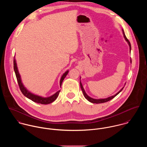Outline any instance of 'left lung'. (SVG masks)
Listing matches in <instances>:
<instances>
[{
  "label": "left lung",
  "instance_id": "1",
  "mask_svg": "<svg viewBox=\"0 0 147 147\" xmlns=\"http://www.w3.org/2000/svg\"><path fill=\"white\" fill-rule=\"evenodd\" d=\"M122 32H123V36H124V38H125V40H126V41L128 43V45H129V51H130V53H131V43H130V42L129 41H128V40L127 38V37H126V36H125V32H124V30L122 29ZM130 62L131 63L132 62V61H131V59L130 60ZM80 87H81V89H82V92H83V94H84V96L85 97V98L88 101H89V102H92V103H93V104H101V103H104V102H107V101H110V100H111V99H113V98H114L117 95H118L122 90V89H123V88L124 87H123L117 93H116L115 95H114V96H110V97H107V98H101V99H95V98H92V97H89V96H88V94L86 93V92H85V90H84V89L83 88V85L82 84V83H81V82L80 81ZM126 85V84H125Z\"/></svg>",
  "mask_w": 147,
  "mask_h": 147
}]
</instances>
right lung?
<instances>
[{"label": "right lung", "instance_id": "obj_1", "mask_svg": "<svg viewBox=\"0 0 147 147\" xmlns=\"http://www.w3.org/2000/svg\"><path fill=\"white\" fill-rule=\"evenodd\" d=\"M13 68H14V71L16 74V76L17 78V80H18V83L19 84V86L20 87V90L22 92V93L28 98L31 100L32 101H33L34 102L38 103V104H44V105H46V104H49L50 103H52L53 102H54L57 98L58 97L59 92L61 90H58L57 92H56L55 94H54L53 95L48 97H43L41 96H38V95H36L34 94L33 93H32L31 92H30L29 91H28L26 88L24 86V85L22 84V82H21V77H20V75L19 72L18 71V68L17 67V64H16V61L15 60V59L14 58L13 60ZM68 73V71L67 70L66 72H65L63 74V75L61 77V79L60 80V86L61 87L62 83L63 82V80L64 79V78H65V76H67V75Z\"/></svg>", "mask_w": 147, "mask_h": 147}]
</instances>
